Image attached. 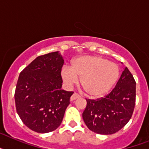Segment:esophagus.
<instances>
[{"label": "esophagus", "instance_id": "obj_1", "mask_svg": "<svg viewBox=\"0 0 149 149\" xmlns=\"http://www.w3.org/2000/svg\"><path fill=\"white\" fill-rule=\"evenodd\" d=\"M80 97H81V96L79 95L78 94H77V93H74L72 95V97H71V101H74V100L77 99V98H80Z\"/></svg>", "mask_w": 149, "mask_h": 149}]
</instances>
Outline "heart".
Segmentation results:
<instances>
[{
  "instance_id": "obj_1",
  "label": "heart",
  "mask_w": 149,
  "mask_h": 149,
  "mask_svg": "<svg viewBox=\"0 0 149 149\" xmlns=\"http://www.w3.org/2000/svg\"><path fill=\"white\" fill-rule=\"evenodd\" d=\"M61 77L68 86L77 82L85 93L92 98L104 95L119 77V68L115 63L99 56H82L74 59L71 67L62 68Z\"/></svg>"
}]
</instances>
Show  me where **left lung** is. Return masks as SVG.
Masks as SVG:
<instances>
[{"label":"left lung","mask_w":149,"mask_h":149,"mask_svg":"<svg viewBox=\"0 0 149 149\" xmlns=\"http://www.w3.org/2000/svg\"><path fill=\"white\" fill-rule=\"evenodd\" d=\"M86 100L83 119L88 128L98 134H115L132 116L136 102V81L126 67L108 95L96 100Z\"/></svg>","instance_id":"1"}]
</instances>
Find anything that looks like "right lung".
<instances>
[{"label": "right lung", "mask_w": 149, "mask_h": 149, "mask_svg": "<svg viewBox=\"0 0 149 149\" xmlns=\"http://www.w3.org/2000/svg\"><path fill=\"white\" fill-rule=\"evenodd\" d=\"M64 64L58 51L39 56L24 68L15 92L17 113L37 133L51 132L60 125L74 92L61 89Z\"/></svg>", "instance_id": "obj_1"}]
</instances>
